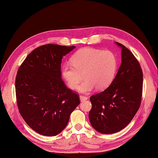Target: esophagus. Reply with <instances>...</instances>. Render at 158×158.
Wrapping results in <instances>:
<instances>
[{
	"instance_id": "obj_1",
	"label": "esophagus",
	"mask_w": 158,
	"mask_h": 158,
	"mask_svg": "<svg viewBox=\"0 0 158 158\" xmlns=\"http://www.w3.org/2000/svg\"><path fill=\"white\" fill-rule=\"evenodd\" d=\"M80 99L81 101H82V102H84V101H85V100L88 99V98H87L86 96H84V95H80Z\"/></svg>"
}]
</instances>
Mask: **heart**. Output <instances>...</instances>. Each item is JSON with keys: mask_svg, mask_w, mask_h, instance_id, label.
Masks as SVG:
<instances>
[{"mask_svg": "<svg viewBox=\"0 0 158 158\" xmlns=\"http://www.w3.org/2000/svg\"><path fill=\"white\" fill-rule=\"evenodd\" d=\"M71 64L62 68V75L69 86L73 89L79 86L78 91L88 93L94 88L101 90L111 83L116 73L117 59L113 52L94 48L78 51L70 59Z\"/></svg>", "mask_w": 158, "mask_h": 158, "instance_id": "b5f03b06", "label": "heart"}]
</instances>
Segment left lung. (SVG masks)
Instances as JSON below:
<instances>
[{"mask_svg":"<svg viewBox=\"0 0 158 158\" xmlns=\"http://www.w3.org/2000/svg\"><path fill=\"white\" fill-rule=\"evenodd\" d=\"M121 49L122 62L109 86L89 99L92 126L103 134H112L126 127L139 109L143 86V73L139 62L125 46Z\"/></svg>","mask_w":158,"mask_h":158,"instance_id":"obj_1","label":"left lung"}]
</instances>
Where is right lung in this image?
<instances>
[{
    "label": "right lung",
    "instance_id": "obj_1",
    "mask_svg": "<svg viewBox=\"0 0 158 158\" xmlns=\"http://www.w3.org/2000/svg\"><path fill=\"white\" fill-rule=\"evenodd\" d=\"M75 47L40 46L18 69L15 85L19 112L27 125L40 135L59 134L80 103L79 94L66 87L61 78L62 59Z\"/></svg>",
    "mask_w": 158,
    "mask_h": 158
}]
</instances>
